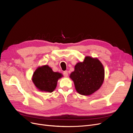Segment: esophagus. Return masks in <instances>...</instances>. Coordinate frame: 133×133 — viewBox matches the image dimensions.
<instances>
[{"label":"esophagus","instance_id":"34e87169","mask_svg":"<svg viewBox=\"0 0 133 133\" xmlns=\"http://www.w3.org/2000/svg\"><path fill=\"white\" fill-rule=\"evenodd\" d=\"M63 74H64V75L65 76V77H67V76H68V72L67 71H64V73H63Z\"/></svg>","mask_w":133,"mask_h":133}]
</instances>
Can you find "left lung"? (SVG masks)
<instances>
[{
  "instance_id": "obj_1",
  "label": "left lung",
  "mask_w": 133,
  "mask_h": 133,
  "mask_svg": "<svg viewBox=\"0 0 133 133\" xmlns=\"http://www.w3.org/2000/svg\"><path fill=\"white\" fill-rule=\"evenodd\" d=\"M69 77L73 81L76 91L83 95H89L98 90L104 78L102 63L97 58L85 57L83 62L77 63Z\"/></svg>"
}]
</instances>
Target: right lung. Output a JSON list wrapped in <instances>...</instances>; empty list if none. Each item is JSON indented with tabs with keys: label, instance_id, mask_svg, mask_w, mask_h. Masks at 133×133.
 Here are the masks:
<instances>
[{
	"label": "right lung",
	"instance_id": "1",
	"mask_svg": "<svg viewBox=\"0 0 133 133\" xmlns=\"http://www.w3.org/2000/svg\"><path fill=\"white\" fill-rule=\"evenodd\" d=\"M63 75L59 72H54L48 65L37 68L33 73L32 81L40 91L51 93L55 89L59 79Z\"/></svg>",
	"mask_w": 133,
	"mask_h": 133
}]
</instances>
